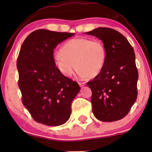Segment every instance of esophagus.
Returning a JSON list of instances; mask_svg holds the SVG:
<instances>
[{"instance_id": "1", "label": "esophagus", "mask_w": 152, "mask_h": 152, "mask_svg": "<svg viewBox=\"0 0 152 152\" xmlns=\"http://www.w3.org/2000/svg\"><path fill=\"white\" fill-rule=\"evenodd\" d=\"M85 84H86V82H79V85L80 86H84Z\"/></svg>"}]
</instances>
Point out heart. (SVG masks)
<instances>
[{"instance_id":"b5f03b06","label":"heart","mask_w":152,"mask_h":152,"mask_svg":"<svg viewBox=\"0 0 152 152\" xmlns=\"http://www.w3.org/2000/svg\"><path fill=\"white\" fill-rule=\"evenodd\" d=\"M106 59L107 50L102 41L88 38L70 39L63 45L60 53L53 56L55 66L67 77L72 75L75 66L82 77H95L103 69Z\"/></svg>"}]
</instances>
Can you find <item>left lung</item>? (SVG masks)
Instances as JSON below:
<instances>
[{
  "label": "left lung",
  "mask_w": 152,
  "mask_h": 152,
  "mask_svg": "<svg viewBox=\"0 0 152 152\" xmlns=\"http://www.w3.org/2000/svg\"><path fill=\"white\" fill-rule=\"evenodd\" d=\"M86 34L102 41L107 59L102 71L87 86L95 117L102 122L119 120L127 115L136 100L138 69L133 47L117 30L98 28Z\"/></svg>",
  "instance_id": "1"
}]
</instances>
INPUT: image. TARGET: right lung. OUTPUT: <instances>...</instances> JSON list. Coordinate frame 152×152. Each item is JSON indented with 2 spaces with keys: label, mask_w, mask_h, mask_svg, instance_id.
Returning <instances> with one entry per match:
<instances>
[{
  "label": "right lung",
  "mask_w": 152,
  "mask_h": 152,
  "mask_svg": "<svg viewBox=\"0 0 152 152\" xmlns=\"http://www.w3.org/2000/svg\"><path fill=\"white\" fill-rule=\"evenodd\" d=\"M74 33L35 30L23 43L16 62L22 102L35 121L47 126L67 122L77 82L64 76L53 61V50Z\"/></svg>",
  "instance_id": "1"
}]
</instances>
